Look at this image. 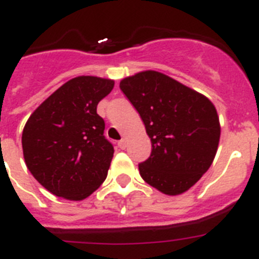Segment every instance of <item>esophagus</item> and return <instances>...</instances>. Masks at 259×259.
Returning <instances> with one entry per match:
<instances>
[{
    "mask_svg": "<svg viewBox=\"0 0 259 259\" xmlns=\"http://www.w3.org/2000/svg\"><path fill=\"white\" fill-rule=\"evenodd\" d=\"M118 146L120 149H125V148H127V141H125L124 139H122L120 141H118Z\"/></svg>",
    "mask_w": 259,
    "mask_h": 259,
    "instance_id": "34e87169",
    "label": "esophagus"
}]
</instances>
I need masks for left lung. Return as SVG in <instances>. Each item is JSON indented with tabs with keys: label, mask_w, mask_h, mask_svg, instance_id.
Returning a JSON list of instances; mask_svg holds the SVG:
<instances>
[{
	"label": "left lung",
	"mask_w": 259,
	"mask_h": 259,
	"mask_svg": "<svg viewBox=\"0 0 259 259\" xmlns=\"http://www.w3.org/2000/svg\"><path fill=\"white\" fill-rule=\"evenodd\" d=\"M119 87L152 141L150 157L139 164L141 178L168 196L188 191L209 170L218 149L221 124L212 102L152 70L125 77Z\"/></svg>",
	"instance_id": "left-lung-1"
}]
</instances>
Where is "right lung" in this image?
Returning a JSON list of instances; mask_svg holds the SVG:
<instances>
[{"label":"right lung","mask_w":259,"mask_h":259,"mask_svg":"<svg viewBox=\"0 0 259 259\" xmlns=\"http://www.w3.org/2000/svg\"><path fill=\"white\" fill-rule=\"evenodd\" d=\"M114 81L97 76L68 80L27 120L22 135L28 170L50 193L80 201L106 179L114 148L104 136L97 105Z\"/></svg>","instance_id":"1"}]
</instances>
